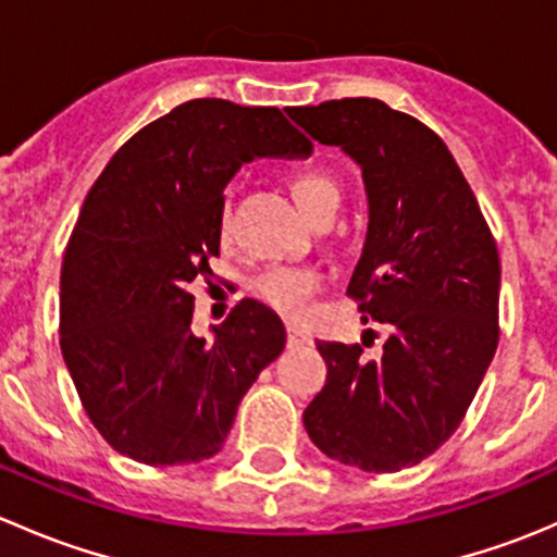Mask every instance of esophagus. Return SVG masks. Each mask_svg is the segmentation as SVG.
Instances as JSON below:
<instances>
[{
    "instance_id": "esophagus-1",
    "label": "esophagus",
    "mask_w": 557,
    "mask_h": 557,
    "mask_svg": "<svg viewBox=\"0 0 557 557\" xmlns=\"http://www.w3.org/2000/svg\"><path fill=\"white\" fill-rule=\"evenodd\" d=\"M288 347H305V345H312V339L310 336L305 334V331H299V329H294V325H288Z\"/></svg>"
}]
</instances>
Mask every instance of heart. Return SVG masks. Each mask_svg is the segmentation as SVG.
Masks as SVG:
<instances>
[{
	"mask_svg": "<svg viewBox=\"0 0 557 557\" xmlns=\"http://www.w3.org/2000/svg\"><path fill=\"white\" fill-rule=\"evenodd\" d=\"M290 190H294L296 201H299V207L310 218L318 215L325 207L339 205V185L323 172H299L290 180ZM218 234H221V239H228V234H232L228 210L221 212ZM320 285H323V274L318 269L294 267V263L269 267L252 280V290H256L258 299L290 320H301L310 312L312 299L320 290Z\"/></svg>",
	"mask_w": 557,
	"mask_h": 557,
	"instance_id": "obj_1",
	"label": "heart"
}]
</instances>
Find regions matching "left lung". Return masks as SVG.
<instances>
[{
  "label": "left lung",
  "instance_id": "left-lung-1",
  "mask_svg": "<svg viewBox=\"0 0 557 557\" xmlns=\"http://www.w3.org/2000/svg\"><path fill=\"white\" fill-rule=\"evenodd\" d=\"M361 164L369 232L347 296L391 325L383 356L318 342L329 374L305 429L329 458L391 474L440 450L498 347L502 261L474 190L440 134L380 99L288 110Z\"/></svg>",
  "mask_w": 557,
  "mask_h": 557
}]
</instances>
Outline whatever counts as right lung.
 Listing matches in <instances>:
<instances>
[{"label":"right lung","instance_id":"1","mask_svg":"<svg viewBox=\"0 0 557 557\" xmlns=\"http://www.w3.org/2000/svg\"><path fill=\"white\" fill-rule=\"evenodd\" d=\"M310 153L277 107L190 99L107 161L61 261L59 342L112 450L174 466L223 447L247 387L283 352L285 329L261 301L243 299L215 339H196L188 285L210 277V258L221 256L234 172L256 156Z\"/></svg>","mask_w":557,"mask_h":557}]
</instances>
